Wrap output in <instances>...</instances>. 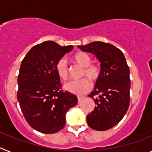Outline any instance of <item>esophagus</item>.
Here are the masks:
<instances>
[{
    "label": "esophagus",
    "mask_w": 152,
    "mask_h": 152,
    "mask_svg": "<svg viewBox=\"0 0 152 152\" xmlns=\"http://www.w3.org/2000/svg\"><path fill=\"white\" fill-rule=\"evenodd\" d=\"M82 99H84V96H77V100H78V102H80Z\"/></svg>",
    "instance_id": "1"
}]
</instances>
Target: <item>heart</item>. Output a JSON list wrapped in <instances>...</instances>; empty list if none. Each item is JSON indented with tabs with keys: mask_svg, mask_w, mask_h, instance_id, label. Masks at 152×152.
Here are the masks:
<instances>
[{
	"mask_svg": "<svg viewBox=\"0 0 152 152\" xmlns=\"http://www.w3.org/2000/svg\"><path fill=\"white\" fill-rule=\"evenodd\" d=\"M73 61L80 66L83 67L80 77H88L92 80H96L100 75V67L98 64L91 63V57L86 52H77L73 56ZM56 70L60 78L65 80L68 79L69 68L66 60L61 58L56 64ZM83 77L76 80H71L64 84V88L68 92L76 95L83 94L88 92L91 88V83L89 79Z\"/></svg>",
	"mask_w": 152,
	"mask_h": 152,
	"instance_id": "1",
	"label": "heart"
}]
</instances>
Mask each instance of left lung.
I'll list each match as a JSON object with an SVG mask.
<instances>
[{"label": "left lung", "mask_w": 152, "mask_h": 152, "mask_svg": "<svg viewBox=\"0 0 152 152\" xmlns=\"http://www.w3.org/2000/svg\"><path fill=\"white\" fill-rule=\"evenodd\" d=\"M78 48L94 54L100 61V77L88 95L96 106L87 122L93 129L106 131L121 121L129 107V68L123 52L112 44L93 42Z\"/></svg>", "instance_id": "8db88e82"}]
</instances>
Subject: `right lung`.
Returning a JSON list of instances; mask_svg holds the SVG:
<instances>
[{"instance_id":"obj_1","label":"right lung","mask_w":152,"mask_h":152,"mask_svg":"<svg viewBox=\"0 0 152 152\" xmlns=\"http://www.w3.org/2000/svg\"><path fill=\"white\" fill-rule=\"evenodd\" d=\"M73 48L44 42L33 46L21 62L17 100L28 124L42 133L62 129L65 114L77 103V96L62 90L56 70L58 59Z\"/></svg>"}]
</instances>
